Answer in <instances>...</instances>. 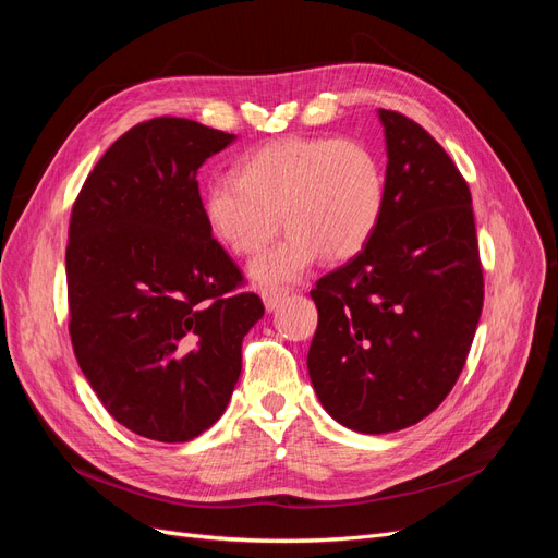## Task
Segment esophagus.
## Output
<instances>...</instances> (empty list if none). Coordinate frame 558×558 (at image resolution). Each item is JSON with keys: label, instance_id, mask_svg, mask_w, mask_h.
<instances>
[{"label": "esophagus", "instance_id": "34e87169", "mask_svg": "<svg viewBox=\"0 0 558 558\" xmlns=\"http://www.w3.org/2000/svg\"><path fill=\"white\" fill-rule=\"evenodd\" d=\"M260 295H263V302H265V310L267 312H275L281 305V302L286 300V291H279V289H263Z\"/></svg>", "mask_w": 558, "mask_h": 558}]
</instances>
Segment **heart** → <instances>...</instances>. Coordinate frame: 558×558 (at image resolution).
Returning a JSON list of instances; mask_svg holds the SVG:
<instances>
[{"label":"heart","mask_w":558,"mask_h":558,"mask_svg":"<svg viewBox=\"0 0 558 558\" xmlns=\"http://www.w3.org/2000/svg\"><path fill=\"white\" fill-rule=\"evenodd\" d=\"M386 207L377 156L353 140L289 137L246 156L234 177H214L202 195L211 238L234 256H256L279 230L289 234L251 265V277L281 289L324 256L356 258L373 242Z\"/></svg>","instance_id":"obj_1"}]
</instances>
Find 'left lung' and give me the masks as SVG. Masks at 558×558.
<instances>
[{
    "instance_id": "left-lung-1",
    "label": "left lung",
    "mask_w": 558,
    "mask_h": 558,
    "mask_svg": "<svg viewBox=\"0 0 558 558\" xmlns=\"http://www.w3.org/2000/svg\"><path fill=\"white\" fill-rule=\"evenodd\" d=\"M386 207L379 230L312 300L314 391L342 426L379 435L418 424L449 396L484 305L470 189L430 134L379 109Z\"/></svg>"
}]
</instances>
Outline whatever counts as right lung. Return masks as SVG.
Masks as SVG:
<instances>
[{"mask_svg": "<svg viewBox=\"0 0 558 558\" xmlns=\"http://www.w3.org/2000/svg\"><path fill=\"white\" fill-rule=\"evenodd\" d=\"M234 134L160 116L93 167L66 242L70 337L105 410L148 440L189 442L228 408L265 314L205 223L197 170Z\"/></svg>", "mask_w": 558, "mask_h": 558, "instance_id": "add662e5", "label": "right lung"}]
</instances>
